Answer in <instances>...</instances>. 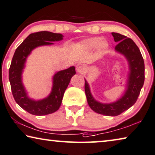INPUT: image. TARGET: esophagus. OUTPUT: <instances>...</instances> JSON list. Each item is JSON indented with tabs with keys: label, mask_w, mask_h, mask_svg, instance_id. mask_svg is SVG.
Wrapping results in <instances>:
<instances>
[{
	"label": "esophagus",
	"mask_w": 155,
	"mask_h": 155,
	"mask_svg": "<svg viewBox=\"0 0 155 155\" xmlns=\"http://www.w3.org/2000/svg\"><path fill=\"white\" fill-rule=\"evenodd\" d=\"M77 70L78 73H83L85 70V66L82 64H78L77 65Z\"/></svg>",
	"instance_id": "obj_1"
}]
</instances>
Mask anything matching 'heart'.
I'll return each instance as SVG.
<instances>
[{
  "instance_id": "b5f03b06",
  "label": "heart",
  "mask_w": 155,
  "mask_h": 155,
  "mask_svg": "<svg viewBox=\"0 0 155 155\" xmlns=\"http://www.w3.org/2000/svg\"><path fill=\"white\" fill-rule=\"evenodd\" d=\"M101 40L100 38L98 37H94L92 38H89L85 41V45L88 48H93L97 45V44L99 43ZM99 49L101 50H104L107 48V43L105 42V41H101L99 43Z\"/></svg>"
}]
</instances>
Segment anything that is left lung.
<instances>
[{
  "label": "left lung",
  "mask_w": 155,
  "mask_h": 155,
  "mask_svg": "<svg viewBox=\"0 0 155 155\" xmlns=\"http://www.w3.org/2000/svg\"><path fill=\"white\" fill-rule=\"evenodd\" d=\"M112 34L114 41L118 42L115 50L125 55L129 62L130 73L126 92L117 102L110 104H100L92 97L89 85L85 80V92L91 109L99 114L113 117L121 114L136 103L144 83L145 65L141 51L131 38L119 33L112 32Z\"/></svg>",
  "instance_id": "obj_1"
}]
</instances>
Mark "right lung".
<instances>
[{"label":"right lung","instance_id":"obj_1","mask_svg":"<svg viewBox=\"0 0 155 155\" xmlns=\"http://www.w3.org/2000/svg\"><path fill=\"white\" fill-rule=\"evenodd\" d=\"M63 39L61 34L41 31L30 34L14 52L9 70V80L14 100L23 110L34 115L42 116L56 112L59 108L63 94L70 83L71 78L75 74V68L72 66L67 70L60 71L54 76L53 87L48 97L35 101L29 99L22 84L21 74L28 56L34 48L40 45H51V41Z\"/></svg>","mask_w":155,"mask_h":155}]
</instances>
